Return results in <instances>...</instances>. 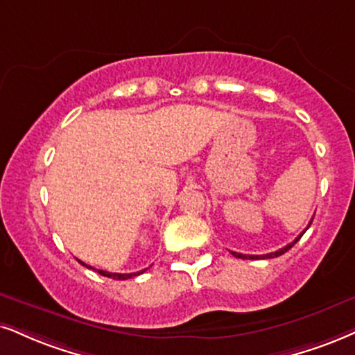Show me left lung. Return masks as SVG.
I'll return each mask as SVG.
<instances>
[{
	"mask_svg": "<svg viewBox=\"0 0 355 355\" xmlns=\"http://www.w3.org/2000/svg\"><path fill=\"white\" fill-rule=\"evenodd\" d=\"M311 222H313V220H311ZM311 222H309V225H311ZM309 225L306 227L304 232L309 229ZM304 232H303V234H304ZM303 234H300V237H296L295 240H293L291 243H288L286 247L279 248V250H277V252L266 253V255H243V253H237V252H232V255H234V257H237V258H245V260H247V258H248V260H258V258H275V257H279V255H283L284 252H288V250H290V248L293 247V245H295L296 242H298V240H300L301 237H303Z\"/></svg>",
	"mask_w": 355,
	"mask_h": 355,
	"instance_id": "8db88e82",
	"label": "left lung"
}]
</instances>
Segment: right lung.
Instances as JSON below:
<instances>
[{
	"instance_id": "right-lung-1",
	"label": "right lung",
	"mask_w": 355,
	"mask_h": 355,
	"mask_svg": "<svg viewBox=\"0 0 355 355\" xmlns=\"http://www.w3.org/2000/svg\"><path fill=\"white\" fill-rule=\"evenodd\" d=\"M80 261V260H78ZM82 265H85L84 261H80ZM87 268H92V270H95L94 266H90V265H85ZM100 275H103V277H107V278H113V279H128V278H133V277H138V275H141V273H144V271L146 270H141V271H137V273H112V271H103V270H97Z\"/></svg>"
}]
</instances>
